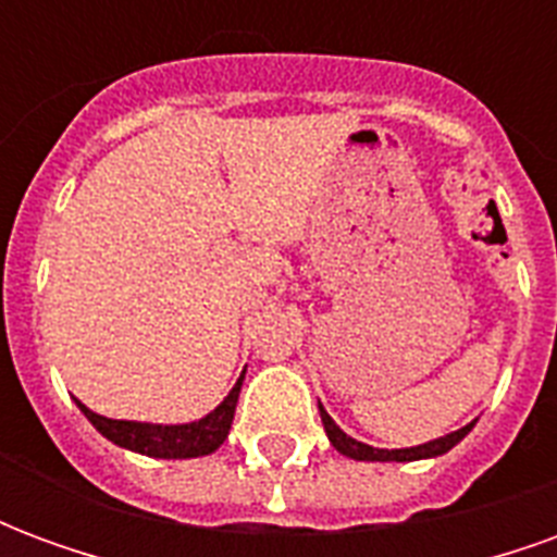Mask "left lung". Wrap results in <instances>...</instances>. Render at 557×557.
Segmentation results:
<instances>
[{
	"mask_svg": "<svg viewBox=\"0 0 557 557\" xmlns=\"http://www.w3.org/2000/svg\"><path fill=\"white\" fill-rule=\"evenodd\" d=\"M319 414H322V423H325V432H327V442L337 447L339 454L349 456V459H358V462H414V459H432V456H442L447 454L450 447L466 438L471 426L478 423V420H471L466 423L462 430L456 432H447L442 438H432V442H423V444H414V447H399V450H387V447H373V444H363L358 438H351L346 432L339 430L334 418L327 414L325 406L319 403Z\"/></svg>",
	"mask_w": 557,
	"mask_h": 557,
	"instance_id": "8db88e82",
	"label": "left lung"
}]
</instances>
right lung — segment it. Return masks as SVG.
<instances>
[{
  "label": "right lung",
  "instance_id": "obj_1",
  "mask_svg": "<svg viewBox=\"0 0 557 557\" xmlns=\"http://www.w3.org/2000/svg\"><path fill=\"white\" fill-rule=\"evenodd\" d=\"M247 373V370H244ZM244 373L232 391L223 397L218 409L208 411L206 418L190 420V423H143V420H113L103 418L98 411L86 409L77 399L79 411L89 418L95 430L101 432L103 438H110L125 450L134 454L154 456V459H196V456H208L218 450L220 444L230 435L232 418H235V406H238V394H242Z\"/></svg>",
  "mask_w": 557,
  "mask_h": 557
}]
</instances>
